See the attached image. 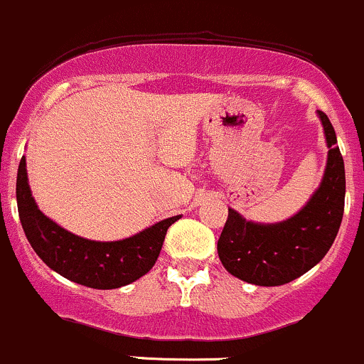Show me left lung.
Segmentation results:
<instances>
[{"mask_svg":"<svg viewBox=\"0 0 364 364\" xmlns=\"http://www.w3.org/2000/svg\"><path fill=\"white\" fill-rule=\"evenodd\" d=\"M328 145L326 170L310 200L280 223H254L228 208L217 242L224 268L254 286H284L312 269L335 242L346 205V168L336 134L324 112L317 110Z\"/></svg>","mask_w":364,"mask_h":364,"instance_id":"8db88e82","label":"left lung"}]
</instances>
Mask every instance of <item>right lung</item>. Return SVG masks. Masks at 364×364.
<instances>
[{
  "label": "right lung",
  "instance_id": "right-lung-1",
  "mask_svg": "<svg viewBox=\"0 0 364 364\" xmlns=\"http://www.w3.org/2000/svg\"><path fill=\"white\" fill-rule=\"evenodd\" d=\"M17 208L22 230L40 259L55 273L92 289H117L151 272L166 231L181 215L115 242H96L70 233L38 208L29 187L26 157L17 171Z\"/></svg>",
  "mask_w": 364,
  "mask_h": 364
}]
</instances>
